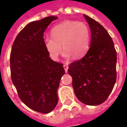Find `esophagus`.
<instances>
[{
	"label": "esophagus",
	"mask_w": 127,
	"mask_h": 127,
	"mask_svg": "<svg viewBox=\"0 0 127 127\" xmlns=\"http://www.w3.org/2000/svg\"><path fill=\"white\" fill-rule=\"evenodd\" d=\"M64 71H65V72H67L68 71V69H69V67H68V66L66 65V64H64Z\"/></svg>",
	"instance_id": "34e87169"
}]
</instances>
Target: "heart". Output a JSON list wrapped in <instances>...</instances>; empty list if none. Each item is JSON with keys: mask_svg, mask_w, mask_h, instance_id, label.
<instances>
[{"mask_svg": "<svg viewBox=\"0 0 127 127\" xmlns=\"http://www.w3.org/2000/svg\"><path fill=\"white\" fill-rule=\"evenodd\" d=\"M52 36L44 38V46L50 58L57 61L62 50L63 56L69 58L71 55L80 58L88 51L91 44V33L86 24L77 21L66 20L54 26Z\"/></svg>", "mask_w": 127, "mask_h": 127, "instance_id": "1", "label": "heart"}]
</instances>
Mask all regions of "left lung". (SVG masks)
I'll list each match as a JSON object with an SVG mask.
<instances>
[{
	"label": "left lung",
	"mask_w": 127,
	"mask_h": 127,
	"mask_svg": "<svg viewBox=\"0 0 127 127\" xmlns=\"http://www.w3.org/2000/svg\"><path fill=\"white\" fill-rule=\"evenodd\" d=\"M84 16L91 29V46L82 58L69 64L68 73L77 98L86 105H98L106 101L116 81V51L103 26Z\"/></svg>",
	"instance_id": "left-lung-1"
}]
</instances>
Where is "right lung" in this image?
<instances>
[{"label":"right lung","mask_w":127,"mask_h":127,"mask_svg":"<svg viewBox=\"0 0 127 127\" xmlns=\"http://www.w3.org/2000/svg\"><path fill=\"white\" fill-rule=\"evenodd\" d=\"M56 19L50 16L28 24L16 36L10 54L11 77L19 97L42 114L56 106L57 90L65 73L63 64L49 57L43 43L45 31Z\"/></svg>","instance_id":"add662e5"}]
</instances>
